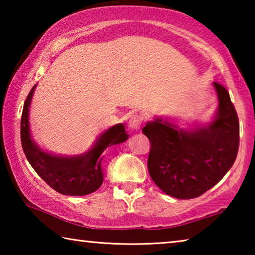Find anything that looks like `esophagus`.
<instances>
[{
	"mask_svg": "<svg viewBox=\"0 0 255 255\" xmlns=\"http://www.w3.org/2000/svg\"><path fill=\"white\" fill-rule=\"evenodd\" d=\"M141 124H143V118H141L140 115H131L130 118H129V127L133 129V130H138Z\"/></svg>",
	"mask_w": 255,
	"mask_h": 255,
	"instance_id": "1",
	"label": "esophagus"
}]
</instances>
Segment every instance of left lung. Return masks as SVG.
Masks as SVG:
<instances>
[{
    "instance_id": "left-lung-1",
    "label": "left lung",
    "mask_w": 255,
    "mask_h": 255,
    "mask_svg": "<svg viewBox=\"0 0 255 255\" xmlns=\"http://www.w3.org/2000/svg\"><path fill=\"white\" fill-rule=\"evenodd\" d=\"M217 116L209 126L178 130L156 119L143 128L150 141L148 172L154 183L178 199H192L217 184L234 164L240 146V123L230 93L214 82Z\"/></svg>"
}]
</instances>
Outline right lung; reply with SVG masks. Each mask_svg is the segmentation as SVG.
<instances>
[{
	"mask_svg": "<svg viewBox=\"0 0 255 255\" xmlns=\"http://www.w3.org/2000/svg\"><path fill=\"white\" fill-rule=\"evenodd\" d=\"M33 86L24 101L21 116V144L25 157L37 174L51 189L62 195L85 196L101 187V154L108 146L120 144L128 138L122 124L103 132L94 147L89 153L76 157L54 156L41 150L31 140L29 133L28 112L33 93Z\"/></svg>",
	"mask_w": 255,
	"mask_h": 255,
	"instance_id": "right-lung-1",
	"label": "right lung"
}]
</instances>
